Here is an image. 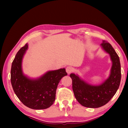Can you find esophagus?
I'll list each match as a JSON object with an SVG mask.
<instances>
[{
  "label": "esophagus",
  "mask_w": 128,
  "mask_h": 128,
  "mask_svg": "<svg viewBox=\"0 0 128 128\" xmlns=\"http://www.w3.org/2000/svg\"><path fill=\"white\" fill-rule=\"evenodd\" d=\"M66 71L68 74H69L73 71V68L71 66H68L66 68Z\"/></svg>",
  "instance_id": "esophagus-1"
}]
</instances>
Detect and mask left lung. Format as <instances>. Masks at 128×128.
<instances>
[{"instance_id":"1","label":"left lung","mask_w":128,"mask_h":128,"mask_svg":"<svg viewBox=\"0 0 128 128\" xmlns=\"http://www.w3.org/2000/svg\"><path fill=\"white\" fill-rule=\"evenodd\" d=\"M102 48L110 54L112 65L110 75L102 84L98 86L88 84L78 75L70 74L72 81V90L76 100L86 108H98L106 104L116 93L121 80L120 63L117 53L111 44L102 41Z\"/></svg>"}]
</instances>
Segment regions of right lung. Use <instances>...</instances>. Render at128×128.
<instances>
[{"label":"right lung","instance_id":"add662e5","mask_svg":"<svg viewBox=\"0 0 128 128\" xmlns=\"http://www.w3.org/2000/svg\"><path fill=\"white\" fill-rule=\"evenodd\" d=\"M28 48L22 47L11 65V82L18 98L28 108L41 110L48 108L55 101L56 90L62 78L67 75L64 68L50 71L37 79H30L23 74L22 62Z\"/></svg>","mask_w":128,"mask_h":128}]
</instances>
